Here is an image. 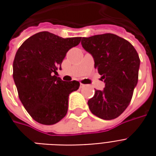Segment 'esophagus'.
I'll return each instance as SVG.
<instances>
[{
    "label": "esophagus",
    "instance_id": "obj_1",
    "mask_svg": "<svg viewBox=\"0 0 156 156\" xmlns=\"http://www.w3.org/2000/svg\"><path fill=\"white\" fill-rule=\"evenodd\" d=\"M80 86H81L82 88H84V87H86V86H87V85H85V84H83V83H81V84H80Z\"/></svg>",
    "mask_w": 156,
    "mask_h": 156
}]
</instances>
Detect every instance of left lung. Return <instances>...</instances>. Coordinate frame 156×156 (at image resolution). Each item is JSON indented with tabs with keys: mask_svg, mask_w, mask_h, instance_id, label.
<instances>
[{
	"mask_svg": "<svg viewBox=\"0 0 156 156\" xmlns=\"http://www.w3.org/2000/svg\"><path fill=\"white\" fill-rule=\"evenodd\" d=\"M81 44L94 58V68L105 83L88 100V108L97 117L114 119L130 103L138 83L139 55L130 42L111 33L83 37Z\"/></svg>",
	"mask_w": 156,
	"mask_h": 156,
	"instance_id": "1",
	"label": "left lung"
}]
</instances>
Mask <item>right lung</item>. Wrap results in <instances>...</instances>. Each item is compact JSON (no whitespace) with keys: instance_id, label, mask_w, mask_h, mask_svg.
Instances as JSON below:
<instances>
[{"instance_id":"add662e5","label":"right lung","mask_w":156,"mask_h":156,"mask_svg":"<svg viewBox=\"0 0 156 156\" xmlns=\"http://www.w3.org/2000/svg\"><path fill=\"white\" fill-rule=\"evenodd\" d=\"M82 37H61L41 32L27 39L13 62V79L19 98L32 118L51 125L67 115L68 96L78 90V81L66 82L56 75L66 53Z\"/></svg>"}]
</instances>
